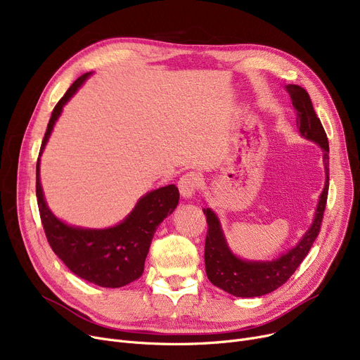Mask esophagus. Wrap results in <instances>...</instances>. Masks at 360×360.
<instances>
[{
    "label": "esophagus",
    "mask_w": 360,
    "mask_h": 360,
    "mask_svg": "<svg viewBox=\"0 0 360 360\" xmlns=\"http://www.w3.org/2000/svg\"><path fill=\"white\" fill-rule=\"evenodd\" d=\"M201 184V179L197 174L190 172L184 175L179 181H178V188H179V193L184 198H193L195 195V193L198 191Z\"/></svg>",
    "instance_id": "34e87169"
}]
</instances>
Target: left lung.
Instances as JSON below:
<instances>
[{
  "label": "left lung",
  "instance_id": "obj_1",
  "mask_svg": "<svg viewBox=\"0 0 360 360\" xmlns=\"http://www.w3.org/2000/svg\"><path fill=\"white\" fill-rule=\"evenodd\" d=\"M286 90L289 91L292 105L296 109V125L300 136L316 143L324 151L326 185L319 195L311 228L300 238L295 248L271 261H247L236 257L231 251L228 242H226L216 213L209 207L202 209L207 224H209L204 248L207 277L214 286L238 297L262 296L285 285L300 266V262L308 255L312 243L319 233L321 221H323L326 210L330 181L328 139L323 124L316 117L308 91L297 84H288Z\"/></svg>",
  "mask_w": 360,
  "mask_h": 360
}]
</instances>
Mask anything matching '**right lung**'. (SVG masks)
Listing matches in <instances>:
<instances>
[{
  "label": "right lung",
  "instance_id": "1",
  "mask_svg": "<svg viewBox=\"0 0 360 360\" xmlns=\"http://www.w3.org/2000/svg\"><path fill=\"white\" fill-rule=\"evenodd\" d=\"M91 72L83 74L65 91L52 110L41 146L49 140L64 105L74 96ZM39 162L36 163V198L46 239L52 251L75 276L102 288H122L137 280L144 271V261L158 226L172 214L179 201L175 185L162 186L143 195L132 212L120 223L106 229H86L61 221L45 201Z\"/></svg>",
  "mask_w": 360,
  "mask_h": 360
}]
</instances>
